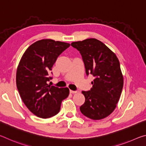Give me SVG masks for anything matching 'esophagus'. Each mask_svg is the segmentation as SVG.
Returning <instances> with one entry per match:
<instances>
[{"instance_id": "esophagus-1", "label": "esophagus", "mask_w": 146, "mask_h": 146, "mask_svg": "<svg viewBox=\"0 0 146 146\" xmlns=\"http://www.w3.org/2000/svg\"><path fill=\"white\" fill-rule=\"evenodd\" d=\"M70 93H72V94H74V93H76L78 92L77 91H73V90H70Z\"/></svg>"}]
</instances>
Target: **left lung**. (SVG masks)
<instances>
[{
	"label": "left lung",
	"instance_id": "obj_1",
	"mask_svg": "<svg viewBox=\"0 0 146 146\" xmlns=\"http://www.w3.org/2000/svg\"><path fill=\"white\" fill-rule=\"evenodd\" d=\"M81 54L86 75L95 79L90 91H82L85 102L80 107L82 114L93 120L103 119L117 107L122 93L123 78L119 60L104 44L88 38L71 44Z\"/></svg>",
	"mask_w": 146,
	"mask_h": 146
}]
</instances>
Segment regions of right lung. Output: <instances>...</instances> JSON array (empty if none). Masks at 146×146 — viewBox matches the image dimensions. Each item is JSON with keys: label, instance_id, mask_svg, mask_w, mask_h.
Instances as JSON below:
<instances>
[{"label": "right lung", "instance_id": "obj_1", "mask_svg": "<svg viewBox=\"0 0 146 146\" xmlns=\"http://www.w3.org/2000/svg\"><path fill=\"white\" fill-rule=\"evenodd\" d=\"M70 44L51 39H42L32 44L20 60L16 84L24 104L36 117L48 118L56 115L62 101L70 93L68 88L48 84L49 73L60 54Z\"/></svg>", "mask_w": 146, "mask_h": 146}]
</instances>
